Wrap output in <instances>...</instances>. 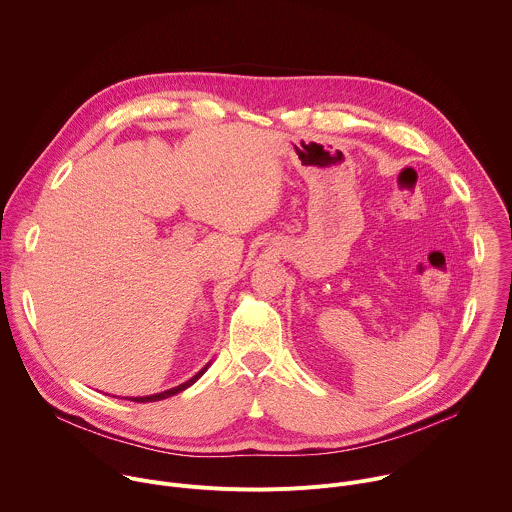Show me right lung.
I'll return each mask as SVG.
<instances>
[{
	"label": "right lung",
	"instance_id": "add662e5",
	"mask_svg": "<svg viewBox=\"0 0 512 512\" xmlns=\"http://www.w3.org/2000/svg\"><path fill=\"white\" fill-rule=\"evenodd\" d=\"M206 369H208V364L204 369H200L190 381H186V383H182V385H178V387H174V389H168V391H164V393H156V395H148V397H129V401H135V403H150V401H162V399H166V397H172V395H178V393H182L184 389H188L190 385H194L204 373H206Z\"/></svg>",
	"mask_w": 512,
	"mask_h": 512
}]
</instances>
